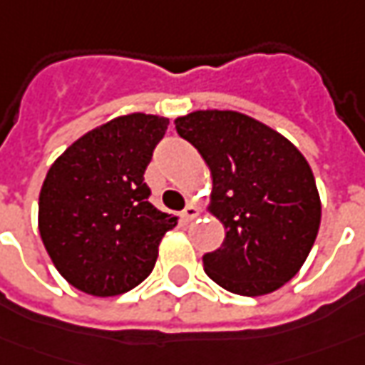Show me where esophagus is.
Listing matches in <instances>:
<instances>
[{
	"label": "esophagus",
	"mask_w": 365,
	"mask_h": 365,
	"mask_svg": "<svg viewBox=\"0 0 365 365\" xmlns=\"http://www.w3.org/2000/svg\"><path fill=\"white\" fill-rule=\"evenodd\" d=\"M198 212H200V208H198L197 205H188V207L182 210V218H185L187 222H190L192 218H197Z\"/></svg>",
	"instance_id": "obj_1"
}]
</instances>
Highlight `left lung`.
Wrapping results in <instances>:
<instances>
[{
	"label": "left lung",
	"instance_id": "8db88e82",
	"mask_svg": "<svg viewBox=\"0 0 365 365\" xmlns=\"http://www.w3.org/2000/svg\"><path fill=\"white\" fill-rule=\"evenodd\" d=\"M175 127L210 168L208 210L226 230L222 246L202 256L205 272L240 296L278 290L302 268L320 228L308 160L280 133L236 110H195Z\"/></svg>",
	"mask_w": 365,
	"mask_h": 365
}]
</instances>
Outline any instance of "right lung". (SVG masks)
<instances>
[{
  "label": "right lung",
  "instance_id": "1",
  "mask_svg": "<svg viewBox=\"0 0 365 365\" xmlns=\"http://www.w3.org/2000/svg\"><path fill=\"white\" fill-rule=\"evenodd\" d=\"M168 119L133 113L77 139L49 168L39 192V235L55 268L77 290L119 296L155 268L177 216L149 202L145 182Z\"/></svg>",
  "mask_w": 365,
  "mask_h": 365
}]
</instances>
